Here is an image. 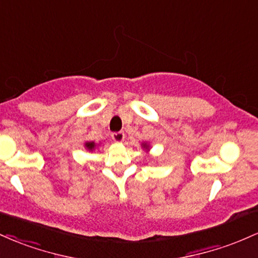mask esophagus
<instances>
[{
    "instance_id": "esophagus-1",
    "label": "esophagus",
    "mask_w": 258,
    "mask_h": 258,
    "mask_svg": "<svg viewBox=\"0 0 258 258\" xmlns=\"http://www.w3.org/2000/svg\"><path fill=\"white\" fill-rule=\"evenodd\" d=\"M111 138L114 139L115 142H117V143H121V142L125 139V133H123L122 131L114 132V133H111Z\"/></svg>"
}]
</instances>
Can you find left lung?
<instances>
[{"label": "left lung", "instance_id": "8db88e82", "mask_svg": "<svg viewBox=\"0 0 258 258\" xmlns=\"http://www.w3.org/2000/svg\"><path fill=\"white\" fill-rule=\"evenodd\" d=\"M142 147H143V148H144V149H146V150H148V149H149V146H148V144H147V143H143V144H142Z\"/></svg>", "mask_w": 258, "mask_h": 258}]
</instances>
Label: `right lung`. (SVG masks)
Instances as JSON below:
<instances>
[{"mask_svg": "<svg viewBox=\"0 0 258 258\" xmlns=\"http://www.w3.org/2000/svg\"><path fill=\"white\" fill-rule=\"evenodd\" d=\"M85 147L87 148V150L92 152V150H94V148H96V143H94V142H86Z\"/></svg>", "mask_w": 258, "mask_h": 258, "instance_id": "obj_1", "label": "right lung"}]
</instances>
